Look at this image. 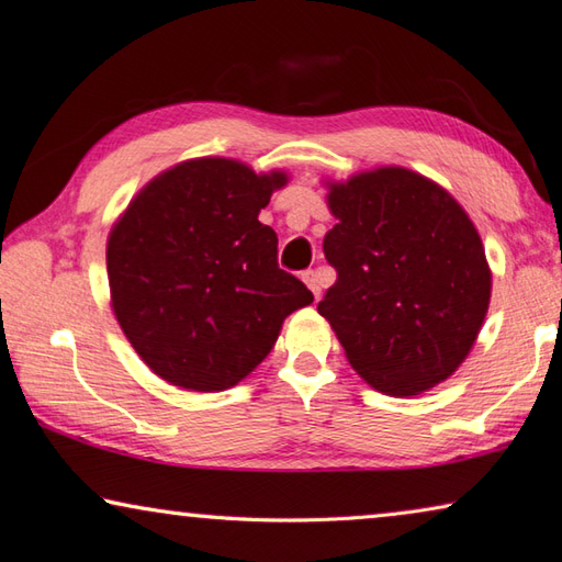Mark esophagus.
<instances>
[{
  "label": "esophagus",
  "instance_id": "1",
  "mask_svg": "<svg viewBox=\"0 0 562 562\" xmlns=\"http://www.w3.org/2000/svg\"><path fill=\"white\" fill-rule=\"evenodd\" d=\"M302 280L306 282V288L314 292V296L318 300L321 296V274L316 272V270H306L304 274H302Z\"/></svg>",
  "mask_w": 562,
  "mask_h": 562
}]
</instances>
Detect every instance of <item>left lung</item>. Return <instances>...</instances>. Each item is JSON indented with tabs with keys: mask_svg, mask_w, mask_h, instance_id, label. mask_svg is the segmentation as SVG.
<instances>
[{
	"mask_svg": "<svg viewBox=\"0 0 562 562\" xmlns=\"http://www.w3.org/2000/svg\"><path fill=\"white\" fill-rule=\"evenodd\" d=\"M338 280L318 302L350 367L386 396H420L469 357L491 306L481 234L439 183L403 166L326 181Z\"/></svg>",
	"mask_w": 562,
	"mask_h": 562,
	"instance_id": "1",
	"label": "left lung"
}]
</instances>
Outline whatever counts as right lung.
I'll list each match as a JSON object with an SVG mask.
<instances>
[{
    "label": "right lung",
    "instance_id": "1",
    "mask_svg": "<svg viewBox=\"0 0 562 562\" xmlns=\"http://www.w3.org/2000/svg\"><path fill=\"white\" fill-rule=\"evenodd\" d=\"M288 171L200 157L130 200L105 246L111 306L139 360L166 384L236 386L274 348L284 318L314 302L278 268V234L258 222Z\"/></svg>",
    "mask_w": 562,
    "mask_h": 562
}]
</instances>
